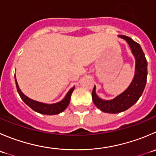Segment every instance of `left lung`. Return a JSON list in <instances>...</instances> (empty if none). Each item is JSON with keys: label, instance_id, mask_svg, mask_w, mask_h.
<instances>
[{"label": "left lung", "instance_id": "1", "mask_svg": "<svg viewBox=\"0 0 156 156\" xmlns=\"http://www.w3.org/2000/svg\"><path fill=\"white\" fill-rule=\"evenodd\" d=\"M127 42L136 58L135 76L130 85L124 92L110 101L102 100L97 96L95 86L92 91V100L94 104L101 111L110 113H117L125 111L132 107L141 97L147 79V61L139 43L126 36H120Z\"/></svg>", "mask_w": 156, "mask_h": 156}]
</instances>
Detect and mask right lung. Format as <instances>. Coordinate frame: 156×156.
Listing matches in <instances>:
<instances>
[{"instance_id": "obj_1", "label": "right lung", "mask_w": 156, "mask_h": 156, "mask_svg": "<svg viewBox=\"0 0 156 156\" xmlns=\"http://www.w3.org/2000/svg\"><path fill=\"white\" fill-rule=\"evenodd\" d=\"M15 82H16V89H17V92L19 94L20 97L21 99L31 109H33L35 111L38 112V113H42V114H46V115H54V114H58V113H61V112L64 111L66 109V107L69 106V102H70L71 99V95H72V92H73L75 87H72L68 92L66 96L65 97L64 99L61 101L60 102L56 103V104H44V103H40L38 101H33V100L30 99L28 97L24 95L23 92L21 91L20 89L19 88L18 86L17 81H16V76H15Z\"/></svg>"}]
</instances>
